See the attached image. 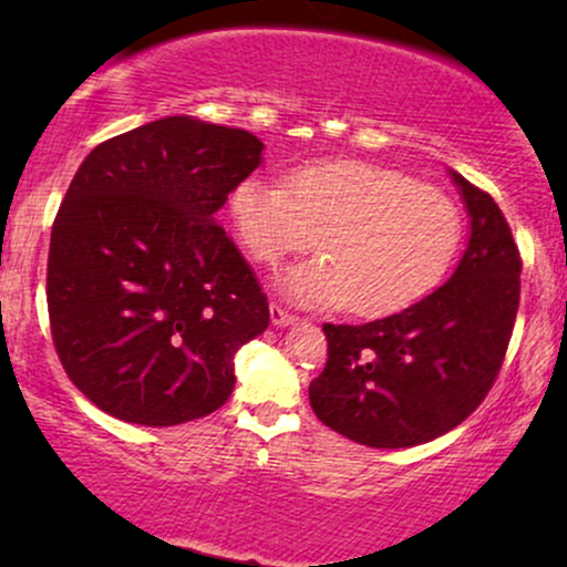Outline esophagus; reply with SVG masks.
I'll use <instances>...</instances> for the list:
<instances>
[{
	"label": "esophagus",
	"mask_w": 567,
	"mask_h": 567,
	"mask_svg": "<svg viewBox=\"0 0 567 567\" xmlns=\"http://www.w3.org/2000/svg\"><path fill=\"white\" fill-rule=\"evenodd\" d=\"M269 315H271V324H275V328H288V324L298 322L296 315H290V311H285L282 306H277V303H271Z\"/></svg>",
	"instance_id": "obj_1"
}]
</instances>
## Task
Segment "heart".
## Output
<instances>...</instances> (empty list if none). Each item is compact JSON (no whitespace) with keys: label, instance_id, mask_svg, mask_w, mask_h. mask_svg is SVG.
<instances>
[{"label":"heart","instance_id":"obj_1","mask_svg":"<svg viewBox=\"0 0 567 567\" xmlns=\"http://www.w3.org/2000/svg\"><path fill=\"white\" fill-rule=\"evenodd\" d=\"M229 216L256 261L275 266L309 250L320 258L279 279L290 301L311 309L349 303L357 317L400 315L451 271L464 224L440 188L362 159L306 162L285 186L245 175L229 192Z\"/></svg>","mask_w":567,"mask_h":567}]
</instances>
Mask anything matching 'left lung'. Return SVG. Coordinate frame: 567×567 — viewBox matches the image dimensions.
Instances as JSON below:
<instances>
[{"instance_id":"1","label":"left lung","mask_w":567,"mask_h":567,"mask_svg":"<svg viewBox=\"0 0 567 567\" xmlns=\"http://www.w3.org/2000/svg\"><path fill=\"white\" fill-rule=\"evenodd\" d=\"M470 243L442 288L400 315L324 324L328 365L309 386L317 419L368 447L451 432L496 381L519 306V250L491 194L451 171Z\"/></svg>"}]
</instances>
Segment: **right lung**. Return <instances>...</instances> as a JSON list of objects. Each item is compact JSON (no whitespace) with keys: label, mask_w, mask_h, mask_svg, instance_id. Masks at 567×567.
Returning <instances> with one entry per match:
<instances>
[{"label":"right lung","mask_w":567,"mask_h":567,"mask_svg":"<svg viewBox=\"0 0 567 567\" xmlns=\"http://www.w3.org/2000/svg\"><path fill=\"white\" fill-rule=\"evenodd\" d=\"M261 152L247 130L181 114L84 157L50 234L48 311L69 379L103 413L175 426L229 400L269 301L216 213Z\"/></svg>","instance_id":"right-lung-1"}]
</instances>
